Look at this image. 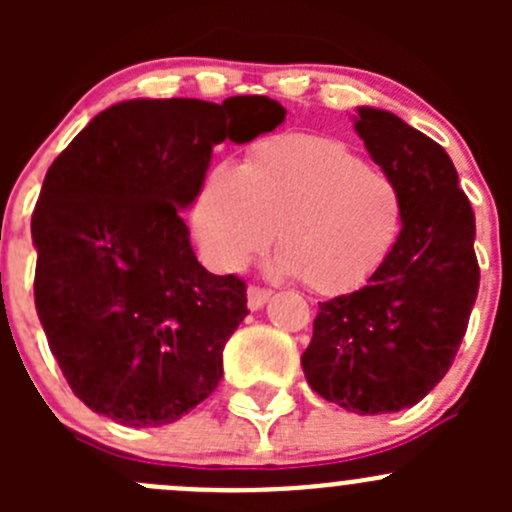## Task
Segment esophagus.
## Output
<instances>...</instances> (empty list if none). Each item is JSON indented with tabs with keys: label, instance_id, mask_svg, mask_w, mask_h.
Instances as JSON below:
<instances>
[{
	"label": "esophagus",
	"instance_id": "34e87169",
	"mask_svg": "<svg viewBox=\"0 0 512 512\" xmlns=\"http://www.w3.org/2000/svg\"><path fill=\"white\" fill-rule=\"evenodd\" d=\"M270 297H272V289L250 285V289H247V307H250L252 312H257V309H262L267 302H270Z\"/></svg>",
	"mask_w": 512,
	"mask_h": 512
}]
</instances>
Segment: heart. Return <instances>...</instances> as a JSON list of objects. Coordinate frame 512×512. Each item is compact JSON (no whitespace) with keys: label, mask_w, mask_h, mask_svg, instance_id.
I'll use <instances>...</instances> for the list:
<instances>
[{"label":"heart","mask_w":512,"mask_h":512,"mask_svg":"<svg viewBox=\"0 0 512 512\" xmlns=\"http://www.w3.org/2000/svg\"><path fill=\"white\" fill-rule=\"evenodd\" d=\"M406 220L399 183L347 143L285 133L257 141L237 168L208 173L193 205L205 260L237 272L270 247L280 270L319 294L354 292L394 252Z\"/></svg>","instance_id":"obj_1"}]
</instances>
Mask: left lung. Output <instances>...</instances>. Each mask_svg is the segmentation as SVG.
Masks as SVG:
<instances>
[{
  "mask_svg": "<svg viewBox=\"0 0 512 512\" xmlns=\"http://www.w3.org/2000/svg\"><path fill=\"white\" fill-rule=\"evenodd\" d=\"M354 128L399 183L404 230L364 287L319 302L302 369L322 399L374 416L409 409L446 376L466 337L480 270L476 215L448 153L379 108L361 106Z\"/></svg>",
  "mask_w": 512,
  "mask_h": 512,
  "instance_id": "1",
  "label": "left lung"
}]
</instances>
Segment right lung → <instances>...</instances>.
<instances>
[{
    "label": "right lung",
    "instance_id": "obj_1",
    "mask_svg": "<svg viewBox=\"0 0 512 512\" xmlns=\"http://www.w3.org/2000/svg\"><path fill=\"white\" fill-rule=\"evenodd\" d=\"M267 96L133 98L101 111L46 170L32 215L34 304L71 391L123 426H165L208 399L247 317V287L190 247L213 146L285 121Z\"/></svg>",
    "mask_w": 512,
    "mask_h": 512
}]
</instances>
